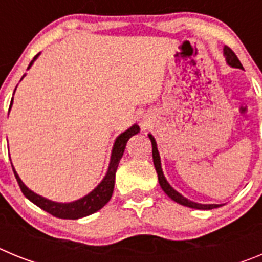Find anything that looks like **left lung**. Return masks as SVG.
Listing matches in <instances>:
<instances>
[{
  "mask_svg": "<svg viewBox=\"0 0 262 262\" xmlns=\"http://www.w3.org/2000/svg\"><path fill=\"white\" fill-rule=\"evenodd\" d=\"M223 52H224V56H226L227 64H228V66L233 67V68L243 69L242 62H240V60L237 59V56L235 55V52H233L230 47L224 46ZM148 138L151 139V143H152V157H154L155 168H156L157 177H159V184H160V186H161V189L165 191V194L169 196V198H172L174 202L180 203V205L186 206V207H191V209H198V210H212V209H216V207H219V206H222V205H202V203L193 202V201H189L187 198H185L184 195H181V194L178 193V191H176L174 189H173V187L169 185V182L166 181L165 176H164V173H163V169H161V161H160V155H159V151H157L156 140H155V138L151 135V134H148Z\"/></svg>",
  "mask_w": 262,
  "mask_h": 262,
  "instance_id": "obj_1",
  "label": "left lung"
}]
</instances>
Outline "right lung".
<instances>
[{
	"label": "right lung",
	"mask_w": 262,
	"mask_h": 262,
	"mask_svg": "<svg viewBox=\"0 0 262 262\" xmlns=\"http://www.w3.org/2000/svg\"><path fill=\"white\" fill-rule=\"evenodd\" d=\"M39 56V53L36 55L32 61L30 62V67L32 66V62L35 61L36 57ZM27 68V69H29ZM23 78V77H22ZM20 78V80H22ZM13 105V99L10 102V108ZM140 131L138 124H134V126L129 127L127 131H124L123 134H120L117 138L114 143V147H113V151H111V159L110 164H108L107 173H106L105 178H103L101 184L94 189L93 191H90L88 195L82 196L80 200L73 201V202L69 203H59L53 202V201L47 200L45 196L38 195L36 193H34L32 190H30L26 185L23 184L22 180L19 178L18 173L15 172V169L13 166V172L15 178H17V182L19 185L20 190L25 194L27 200L31 201L32 203H35L38 207H40L41 210L50 212L51 215L56 217H61V219H80V217L88 216L90 214H94L96 211L101 210L106 203L110 201L111 195H113V190H114V184H115V172H117L118 164H119L120 159L123 156L124 148H126L127 142L131 136L136 135V134Z\"/></svg>",
	"instance_id": "right-lung-1"
}]
</instances>
